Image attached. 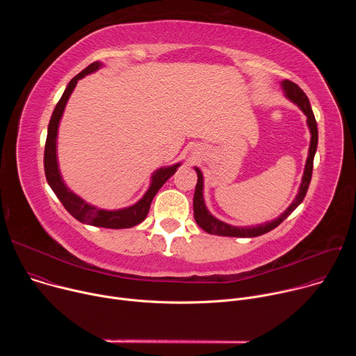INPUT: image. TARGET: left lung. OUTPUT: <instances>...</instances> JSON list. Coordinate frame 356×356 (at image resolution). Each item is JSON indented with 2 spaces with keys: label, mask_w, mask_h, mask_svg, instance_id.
<instances>
[{
  "label": "left lung",
  "mask_w": 356,
  "mask_h": 356,
  "mask_svg": "<svg viewBox=\"0 0 356 356\" xmlns=\"http://www.w3.org/2000/svg\"><path fill=\"white\" fill-rule=\"evenodd\" d=\"M282 87L284 90V94L287 98H290L293 103H296L300 110L307 115V124L312 132V142H310V149H309V158L306 162V169H304V175H302V180H301V186L298 190V194L296 197V200L291 202L290 207L276 220L258 225V227H232L228 225L220 220H217L216 217H213L210 214V211L206 209L204 204V198H202V173L200 172V169L195 168L197 172V184H195V190H194V197H193V210H194V220L195 222L200 225V228L204 229L209 234L213 235H220V236H242V238H253V236H259L264 235L272 229H275L277 225H280L297 207L300 202L304 200L307 194L310 181H312V176H313V162H314V155L317 150V143H318V129H317V121L314 117V113L312 110L309 97L306 95L296 83L290 81V80H284L282 81Z\"/></svg>",
  "instance_id": "obj_1"
}]
</instances>
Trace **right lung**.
I'll return each instance as SVG.
<instances>
[{
  "instance_id": "right-lung-1",
  "label": "right lung",
  "mask_w": 356,
  "mask_h": 356,
  "mask_svg": "<svg viewBox=\"0 0 356 356\" xmlns=\"http://www.w3.org/2000/svg\"><path fill=\"white\" fill-rule=\"evenodd\" d=\"M99 67H101V63L94 62V63L88 65L84 70H81L77 76H74L70 80V83L67 84L62 98L59 99V103L56 104L52 118H50V122L47 127V136H46V143H44V155H43L44 176H46L49 186L52 187V190L60 200L63 207L77 221H80L83 224L94 225V227L111 228V229L131 228V227L138 225L139 222H142L146 218L152 200H154V197L159 191V188L168 181V179H170L175 175L177 168L180 166V163L156 170L155 175L152 176V183H150L149 190L136 202V204H134L128 209L117 210V211H106V210H99L97 207H92L66 187V184L62 180V176H60V172L58 168V158H56V136H58L59 121L62 118L67 99H69L72 91L74 90L77 81L81 77H84L86 74H90Z\"/></svg>"
}]
</instances>
